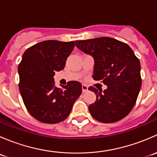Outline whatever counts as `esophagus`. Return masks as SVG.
I'll return each mask as SVG.
<instances>
[{
  "instance_id": "1",
  "label": "esophagus",
  "mask_w": 157,
  "mask_h": 157,
  "mask_svg": "<svg viewBox=\"0 0 157 157\" xmlns=\"http://www.w3.org/2000/svg\"><path fill=\"white\" fill-rule=\"evenodd\" d=\"M87 90H88V86H86V85L85 84L82 85V91H83V93H85V92H86Z\"/></svg>"
}]
</instances>
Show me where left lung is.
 Returning <instances> with one entry per match:
<instances>
[{
    "instance_id": "1",
    "label": "left lung",
    "mask_w": 157,
    "mask_h": 157,
    "mask_svg": "<svg viewBox=\"0 0 157 157\" xmlns=\"http://www.w3.org/2000/svg\"><path fill=\"white\" fill-rule=\"evenodd\" d=\"M75 45L94 59L93 77L107 86L104 91L93 86L96 100L89 105L92 116L103 123L127 116L135 105L141 87L140 64L131 47L110 37L75 41Z\"/></svg>"
}]
</instances>
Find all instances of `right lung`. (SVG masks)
<instances>
[{"instance_id":"obj_1","label":"right lung","mask_w":157,"mask_h":157,"mask_svg":"<svg viewBox=\"0 0 157 157\" xmlns=\"http://www.w3.org/2000/svg\"><path fill=\"white\" fill-rule=\"evenodd\" d=\"M74 42L48 40L26 50L18 65L20 92L25 106L38 121L55 124L68 117L82 93L81 83L70 81L58 88L55 71L64 68Z\"/></svg>"}]
</instances>
